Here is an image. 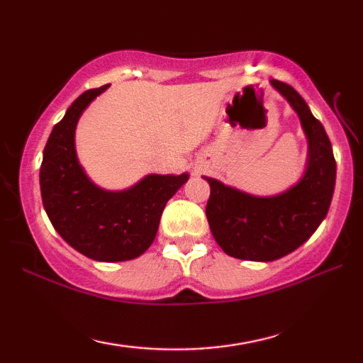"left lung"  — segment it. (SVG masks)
I'll return each mask as SVG.
<instances>
[{"instance_id":"obj_1","label":"left lung","mask_w":363,"mask_h":363,"mask_svg":"<svg viewBox=\"0 0 363 363\" xmlns=\"http://www.w3.org/2000/svg\"><path fill=\"white\" fill-rule=\"evenodd\" d=\"M286 97L309 140L307 168L296 186L277 196H253L205 177L211 187L206 218L225 255L247 261H274L301 247L328 213L336 181V162L322 123L290 84L272 79Z\"/></svg>"}]
</instances>
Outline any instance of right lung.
<instances>
[{
    "instance_id": "right-lung-1",
    "label": "right lung",
    "mask_w": 363,
    "mask_h": 363,
    "mask_svg": "<svg viewBox=\"0 0 363 363\" xmlns=\"http://www.w3.org/2000/svg\"><path fill=\"white\" fill-rule=\"evenodd\" d=\"M108 88L88 89L52 128L40 168L43 206L59 235L79 253L102 262L134 259L157 235L167 201L189 174H149L123 192H107L88 179L75 152V128L89 102Z\"/></svg>"
}]
</instances>
